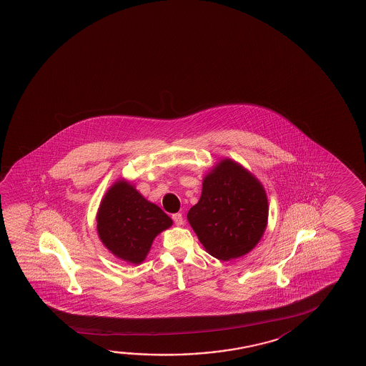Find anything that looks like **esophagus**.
I'll use <instances>...</instances> for the list:
<instances>
[{"label": "esophagus", "instance_id": "1", "mask_svg": "<svg viewBox=\"0 0 366 366\" xmlns=\"http://www.w3.org/2000/svg\"><path fill=\"white\" fill-rule=\"evenodd\" d=\"M172 219H174L176 226H181L184 223V218H182L181 213H174V216H172Z\"/></svg>", "mask_w": 366, "mask_h": 366}]
</instances>
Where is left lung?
Here are the masks:
<instances>
[{"instance_id": "obj_1", "label": "left lung", "mask_w": 366, "mask_h": 366, "mask_svg": "<svg viewBox=\"0 0 366 366\" xmlns=\"http://www.w3.org/2000/svg\"><path fill=\"white\" fill-rule=\"evenodd\" d=\"M187 221L212 257L223 262L240 258L265 231L267 194L254 174L224 158L204 177L202 197Z\"/></svg>"}]
</instances>
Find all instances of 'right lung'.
<instances>
[{"mask_svg": "<svg viewBox=\"0 0 366 366\" xmlns=\"http://www.w3.org/2000/svg\"><path fill=\"white\" fill-rule=\"evenodd\" d=\"M172 226V219L150 203L127 181L108 189L97 213L98 236L114 257L142 263L158 234Z\"/></svg>", "mask_w": 366, "mask_h": 366, "instance_id": "add662e5", "label": "right lung"}]
</instances>
